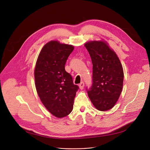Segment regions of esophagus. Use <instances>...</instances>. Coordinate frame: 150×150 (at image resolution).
<instances>
[{"label":"esophagus","mask_w":150,"mask_h":150,"mask_svg":"<svg viewBox=\"0 0 150 150\" xmlns=\"http://www.w3.org/2000/svg\"><path fill=\"white\" fill-rule=\"evenodd\" d=\"M84 82H82L79 85V88H80V89L81 90H82L83 88V87H84Z\"/></svg>","instance_id":"esophagus-1"}]
</instances>
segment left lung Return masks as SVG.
Returning <instances> with one entry per match:
<instances>
[{
  "label": "left lung",
  "mask_w": 150,
  "mask_h": 150,
  "mask_svg": "<svg viewBox=\"0 0 150 150\" xmlns=\"http://www.w3.org/2000/svg\"><path fill=\"white\" fill-rule=\"evenodd\" d=\"M93 64V83L86 91L94 106L107 111L116 104L122 92L124 71L117 54L103 41L85 44Z\"/></svg>",
  "instance_id": "left-lung-1"
}]
</instances>
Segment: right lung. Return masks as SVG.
Returning <instances> with one entry per match:
<instances>
[{
	"instance_id": "add662e5",
	"label": "right lung",
	"mask_w": 150,
	"mask_h": 150,
	"mask_svg": "<svg viewBox=\"0 0 150 150\" xmlns=\"http://www.w3.org/2000/svg\"><path fill=\"white\" fill-rule=\"evenodd\" d=\"M74 50L71 45L52 40L43 46L34 69L35 85L45 108L52 115L62 118L73 108L79 86L65 69L67 60Z\"/></svg>"
}]
</instances>
